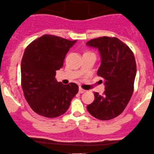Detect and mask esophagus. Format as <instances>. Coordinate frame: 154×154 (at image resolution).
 I'll return each mask as SVG.
<instances>
[{"label":"esophagus","mask_w":154,"mask_h":154,"mask_svg":"<svg viewBox=\"0 0 154 154\" xmlns=\"http://www.w3.org/2000/svg\"><path fill=\"white\" fill-rule=\"evenodd\" d=\"M79 93H81V94H82V93H84V91H86V90H84V89H83L82 88L79 87Z\"/></svg>","instance_id":"34e87169"}]
</instances>
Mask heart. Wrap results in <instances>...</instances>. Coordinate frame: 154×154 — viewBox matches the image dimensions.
Masks as SVG:
<instances>
[{"label": "heart", "instance_id": "heart-1", "mask_svg": "<svg viewBox=\"0 0 154 154\" xmlns=\"http://www.w3.org/2000/svg\"><path fill=\"white\" fill-rule=\"evenodd\" d=\"M86 53H88V52H86Z\"/></svg>", "mask_w": 154, "mask_h": 154}]
</instances>
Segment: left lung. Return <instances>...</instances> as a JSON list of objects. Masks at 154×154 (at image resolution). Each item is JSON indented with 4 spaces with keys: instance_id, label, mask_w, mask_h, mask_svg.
<instances>
[{
    "instance_id": "obj_1",
    "label": "left lung",
    "mask_w": 154,
    "mask_h": 154,
    "mask_svg": "<svg viewBox=\"0 0 154 154\" xmlns=\"http://www.w3.org/2000/svg\"><path fill=\"white\" fill-rule=\"evenodd\" d=\"M86 44L99 51L101 64L97 75L104 79L105 89L102 95L94 92V102L86 108L94 118L110 120L124 111L132 95L137 72L134 54L117 38L103 36Z\"/></svg>"
}]
</instances>
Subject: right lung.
<instances>
[{
    "label": "right lung",
    "mask_w": 154,
    "mask_h": 154,
    "mask_svg": "<svg viewBox=\"0 0 154 154\" xmlns=\"http://www.w3.org/2000/svg\"><path fill=\"white\" fill-rule=\"evenodd\" d=\"M76 41L52 35H42L31 42L21 63V84L27 103L34 112L47 118L64 114L79 91L75 83L68 85L55 79L63 66L68 51Z\"/></svg>",
    "instance_id": "obj_1"
}]
</instances>
